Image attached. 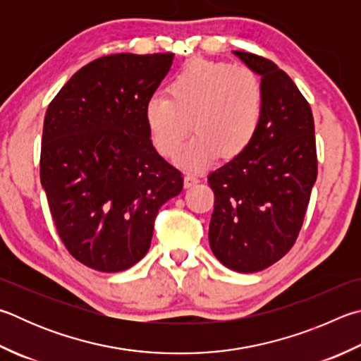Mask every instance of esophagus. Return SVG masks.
Instances as JSON below:
<instances>
[{"instance_id": "esophagus-1", "label": "esophagus", "mask_w": 361, "mask_h": 361, "mask_svg": "<svg viewBox=\"0 0 361 361\" xmlns=\"http://www.w3.org/2000/svg\"><path fill=\"white\" fill-rule=\"evenodd\" d=\"M199 181H200L199 176H195L194 173H186L185 175V188H191L194 185H197Z\"/></svg>"}]
</instances>
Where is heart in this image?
<instances>
[{
    "label": "heart",
    "instance_id": "heart-1",
    "mask_svg": "<svg viewBox=\"0 0 361 361\" xmlns=\"http://www.w3.org/2000/svg\"><path fill=\"white\" fill-rule=\"evenodd\" d=\"M264 96L252 71L195 58L169 85V97L153 96L145 104V123L153 145L175 158L192 129L195 135L181 154L188 169H203L245 152L257 134Z\"/></svg>",
    "mask_w": 361,
    "mask_h": 361
}]
</instances>
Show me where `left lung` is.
<instances>
[{"instance_id": "obj_1", "label": "left lung", "mask_w": 361, "mask_h": 361, "mask_svg": "<svg viewBox=\"0 0 361 361\" xmlns=\"http://www.w3.org/2000/svg\"><path fill=\"white\" fill-rule=\"evenodd\" d=\"M260 75V124L243 153L208 175L214 192L209 246L238 273L265 270L289 252L317 178L314 118L292 78L273 61L233 51Z\"/></svg>"}]
</instances>
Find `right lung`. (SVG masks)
I'll use <instances>...</instances> for the list:
<instances>
[{
  "label": "right lung",
  "instance_id": "obj_1",
  "mask_svg": "<svg viewBox=\"0 0 361 361\" xmlns=\"http://www.w3.org/2000/svg\"><path fill=\"white\" fill-rule=\"evenodd\" d=\"M173 56L99 58L69 78L45 114L41 183L51 218L72 257L93 270L142 260L159 208L183 189L145 123V104Z\"/></svg>",
  "mask_w": 361,
  "mask_h": 361
}]
</instances>
